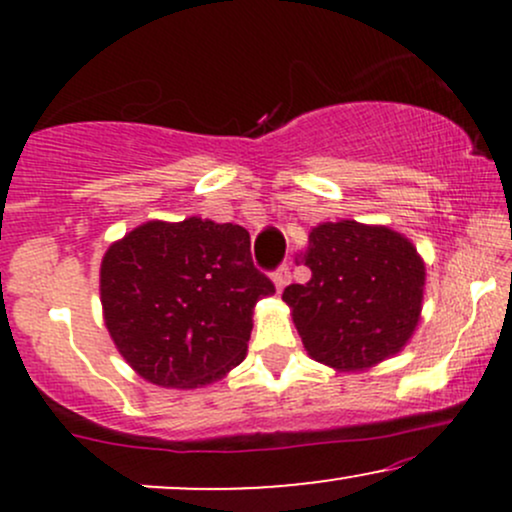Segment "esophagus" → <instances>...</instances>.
Returning <instances> with one entry per match:
<instances>
[{
	"label": "esophagus",
	"mask_w": 512,
	"mask_h": 512,
	"mask_svg": "<svg viewBox=\"0 0 512 512\" xmlns=\"http://www.w3.org/2000/svg\"><path fill=\"white\" fill-rule=\"evenodd\" d=\"M272 279H274V286H276V291H279V293L284 291L286 286L291 284V272H289V267H279V269H276Z\"/></svg>",
	"instance_id": "esophagus-1"
}]
</instances>
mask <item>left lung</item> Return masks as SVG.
<instances>
[{
  "mask_svg": "<svg viewBox=\"0 0 512 512\" xmlns=\"http://www.w3.org/2000/svg\"><path fill=\"white\" fill-rule=\"evenodd\" d=\"M301 262L308 284L284 289L305 351L339 373L368 370L409 344L424 308L426 264L390 226L317 223Z\"/></svg>",
  "mask_w": 512,
  "mask_h": 512,
  "instance_id": "1",
  "label": "left lung"
}]
</instances>
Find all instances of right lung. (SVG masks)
I'll return each mask as SVG.
<instances>
[{
	"label": "right lung",
	"instance_id": "obj_1",
	"mask_svg": "<svg viewBox=\"0 0 512 512\" xmlns=\"http://www.w3.org/2000/svg\"><path fill=\"white\" fill-rule=\"evenodd\" d=\"M272 293L252 264L250 233L199 216L146 221L101 262L110 339L158 387L195 390L236 368L248 354L255 305Z\"/></svg>",
	"mask_w": 512,
	"mask_h": 512
}]
</instances>
